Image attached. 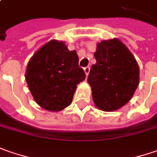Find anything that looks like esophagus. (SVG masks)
Returning <instances> with one entry per match:
<instances>
[{"mask_svg": "<svg viewBox=\"0 0 157 157\" xmlns=\"http://www.w3.org/2000/svg\"><path fill=\"white\" fill-rule=\"evenodd\" d=\"M89 70H90V67L89 66H87V67H85L84 68V72L86 74V75H88L89 73Z\"/></svg>", "mask_w": 157, "mask_h": 157, "instance_id": "esophagus-1", "label": "esophagus"}]
</instances>
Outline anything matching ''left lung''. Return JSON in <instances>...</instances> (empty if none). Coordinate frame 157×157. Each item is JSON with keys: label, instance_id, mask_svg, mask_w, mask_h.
Returning a JSON list of instances; mask_svg holds the SVG:
<instances>
[{"label": "left lung", "instance_id": "8db88e82", "mask_svg": "<svg viewBox=\"0 0 157 157\" xmlns=\"http://www.w3.org/2000/svg\"><path fill=\"white\" fill-rule=\"evenodd\" d=\"M88 76L95 106L103 111H114L131 99L139 84V67L135 57L117 39L97 44Z\"/></svg>", "mask_w": 157, "mask_h": 157}]
</instances>
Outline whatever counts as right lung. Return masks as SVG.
Returning <instances> with one entry per match:
<instances>
[{"mask_svg":"<svg viewBox=\"0 0 157 157\" xmlns=\"http://www.w3.org/2000/svg\"><path fill=\"white\" fill-rule=\"evenodd\" d=\"M86 77L76 51L62 41H48L30 59L26 81L35 101L49 111H60L73 99L76 85Z\"/></svg>","mask_w":157,"mask_h":157,"instance_id":"right-lung-1","label":"right lung"}]
</instances>
